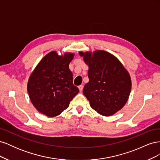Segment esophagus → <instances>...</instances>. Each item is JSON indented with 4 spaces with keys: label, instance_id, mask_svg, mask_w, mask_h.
I'll use <instances>...</instances> for the list:
<instances>
[{
    "label": "esophagus",
    "instance_id": "1",
    "mask_svg": "<svg viewBox=\"0 0 160 160\" xmlns=\"http://www.w3.org/2000/svg\"><path fill=\"white\" fill-rule=\"evenodd\" d=\"M79 89L80 91H82L83 89V85H81L80 86H79Z\"/></svg>",
    "mask_w": 160,
    "mask_h": 160
}]
</instances>
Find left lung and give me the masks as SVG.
I'll use <instances>...</instances> for the list:
<instances>
[{"instance_id": "1", "label": "left lung", "mask_w": 160, "mask_h": 160, "mask_svg": "<svg viewBox=\"0 0 160 160\" xmlns=\"http://www.w3.org/2000/svg\"><path fill=\"white\" fill-rule=\"evenodd\" d=\"M89 66V82L83 93L98 113L110 116L123 108L132 88L129 74L120 61L104 51L79 52Z\"/></svg>"}]
</instances>
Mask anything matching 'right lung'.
Instances as JSON below:
<instances>
[{
	"label": "right lung",
	"instance_id": "add662e5",
	"mask_svg": "<svg viewBox=\"0 0 160 160\" xmlns=\"http://www.w3.org/2000/svg\"><path fill=\"white\" fill-rule=\"evenodd\" d=\"M73 56L72 53L59 56L51 51L42 58L28 79L27 91L32 103L48 117L60 115L79 92L69 68Z\"/></svg>",
	"mask_w": 160,
	"mask_h": 160
}]
</instances>
